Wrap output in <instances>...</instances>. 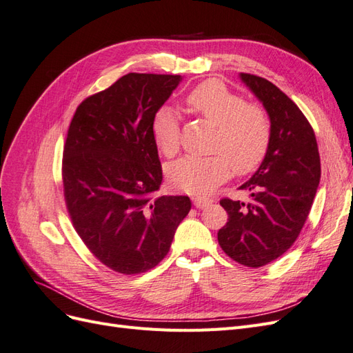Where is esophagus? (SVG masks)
<instances>
[{"mask_svg": "<svg viewBox=\"0 0 353 353\" xmlns=\"http://www.w3.org/2000/svg\"><path fill=\"white\" fill-rule=\"evenodd\" d=\"M212 201H213V200H212V199H209V197H194V199H193L194 206H196V208H199V209L206 208L208 205H210Z\"/></svg>", "mask_w": 353, "mask_h": 353, "instance_id": "34e87169", "label": "esophagus"}]
</instances>
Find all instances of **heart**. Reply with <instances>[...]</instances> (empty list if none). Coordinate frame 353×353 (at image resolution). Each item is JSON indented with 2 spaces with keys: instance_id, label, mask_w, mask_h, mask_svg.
Here are the masks:
<instances>
[{
  "instance_id": "1",
  "label": "heart",
  "mask_w": 353,
  "mask_h": 353,
  "mask_svg": "<svg viewBox=\"0 0 353 353\" xmlns=\"http://www.w3.org/2000/svg\"><path fill=\"white\" fill-rule=\"evenodd\" d=\"M188 112L216 126L208 157L187 156L168 166V178L175 188L190 194H206L225 183L234 170L248 175L258 168L270 150L272 128L268 113L259 104L245 103L218 79H208L191 90L184 100ZM152 134L166 157L178 154L181 128L176 112L163 105L152 122Z\"/></svg>"
}]
</instances>
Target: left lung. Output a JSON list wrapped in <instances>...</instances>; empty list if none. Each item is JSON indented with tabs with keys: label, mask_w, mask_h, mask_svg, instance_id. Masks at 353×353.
Instances as JSON below:
<instances>
[{
	"label": "left lung",
	"mask_w": 353,
	"mask_h": 353,
	"mask_svg": "<svg viewBox=\"0 0 353 353\" xmlns=\"http://www.w3.org/2000/svg\"><path fill=\"white\" fill-rule=\"evenodd\" d=\"M240 78L268 112L272 135L262 165L240 187L250 191V201H219L228 222L218 241L232 261L259 268L297 240L316 194L321 162L315 132L294 101L268 79L250 73Z\"/></svg>",
	"instance_id": "left-lung-1"
}]
</instances>
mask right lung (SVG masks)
Masks as SVG:
<instances>
[{"instance_id":"obj_1","label":"right lung","mask_w":353,"mask_h":353,"mask_svg":"<svg viewBox=\"0 0 353 353\" xmlns=\"http://www.w3.org/2000/svg\"><path fill=\"white\" fill-rule=\"evenodd\" d=\"M179 74L128 73L74 112L61 179L74 231L114 272L141 274L169 252L191 209L188 196H159L162 184L152 122Z\"/></svg>"}]
</instances>
